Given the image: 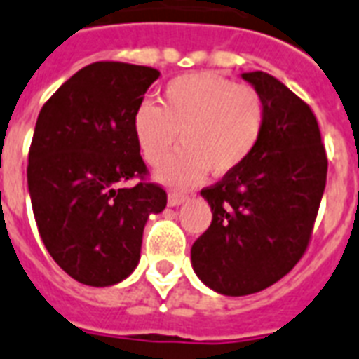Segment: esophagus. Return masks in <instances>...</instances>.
I'll use <instances>...</instances> for the list:
<instances>
[{
    "instance_id": "1",
    "label": "esophagus",
    "mask_w": 359,
    "mask_h": 359,
    "mask_svg": "<svg viewBox=\"0 0 359 359\" xmlns=\"http://www.w3.org/2000/svg\"><path fill=\"white\" fill-rule=\"evenodd\" d=\"M183 202H187V196H185V194H177V193L168 194V205H172V208L182 205Z\"/></svg>"
}]
</instances>
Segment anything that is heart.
<instances>
[{
    "label": "heart",
    "instance_id": "b5f03b06",
    "mask_svg": "<svg viewBox=\"0 0 359 359\" xmlns=\"http://www.w3.org/2000/svg\"><path fill=\"white\" fill-rule=\"evenodd\" d=\"M266 123V107L251 86L215 73L172 79L161 107L144 101L133 114V135L149 165H159L177 144L183 148L155 172L163 185L185 189L204 177L238 170L257 149Z\"/></svg>",
    "mask_w": 359,
    "mask_h": 359
}]
</instances>
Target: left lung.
I'll return each mask as SVG.
<instances>
[{"instance_id":"1","label":"left lung","mask_w":359,"mask_h":359,"mask_svg":"<svg viewBox=\"0 0 359 359\" xmlns=\"http://www.w3.org/2000/svg\"><path fill=\"white\" fill-rule=\"evenodd\" d=\"M241 79L266 107L262 138L238 170L202 189L213 219L191 249L194 273L224 296L260 292L298 264L327 174L309 104L268 73H243Z\"/></svg>"}]
</instances>
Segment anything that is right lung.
<instances>
[{"label": "right lung", "mask_w": 359, "mask_h": 359, "mask_svg": "<svg viewBox=\"0 0 359 359\" xmlns=\"http://www.w3.org/2000/svg\"><path fill=\"white\" fill-rule=\"evenodd\" d=\"M151 67L97 61L44 102L29 148L27 189L39 234L65 273L88 286L127 279L144 226L166 208L146 183L133 114L159 79ZM142 177L135 188L121 183Z\"/></svg>", "instance_id": "right-lung-1"}]
</instances>
